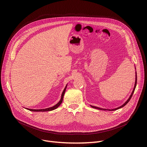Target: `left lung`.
<instances>
[{
    "mask_svg": "<svg viewBox=\"0 0 147 147\" xmlns=\"http://www.w3.org/2000/svg\"><path fill=\"white\" fill-rule=\"evenodd\" d=\"M135 86H134V90H133V91H132V93L131 94V95H130V97H129V98L127 100V101L123 104V105H122L121 106H120V107H118V108H117V109H113V110H107V109H101V108H99V107H95V106H92L91 105V107H92V108H94V109H98V110H109V111H114V110H118V109H120V108H122L123 107H124L125 105H126L127 103H128V102L130 101V99H131V98H132V95H133V94H134V91H135V88H136V83H137V75H136V78H135Z\"/></svg>",
    "mask_w": 147,
    "mask_h": 147,
    "instance_id": "1",
    "label": "left lung"
}]
</instances>
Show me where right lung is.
<instances>
[{
	"mask_svg": "<svg viewBox=\"0 0 147 147\" xmlns=\"http://www.w3.org/2000/svg\"><path fill=\"white\" fill-rule=\"evenodd\" d=\"M66 88H67V86H65V89H64V90L63 92V94H62V95H61V98L60 99V101H59V102L57 104H56L55 105H54L53 107H52L51 108H48V109H40V110H33V109H27L30 110V111H52V110L56 109L57 108H58L61 105L62 102H63V97H64V94H65Z\"/></svg>",
	"mask_w": 147,
	"mask_h": 147,
	"instance_id": "1",
	"label": "right lung"
}]
</instances>
